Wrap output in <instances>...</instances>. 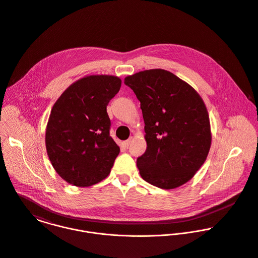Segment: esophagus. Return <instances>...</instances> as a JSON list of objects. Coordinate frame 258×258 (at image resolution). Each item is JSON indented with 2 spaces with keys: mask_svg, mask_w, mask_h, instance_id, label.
Listing matches in <instances>:
<instances>
[{
  "mask_svg": "<svg viewBox=\"0 0 258 258\" xmlns=\"http://www.w3.org/2000/svg\"><path fill=\"white\" fill-rule=\"evenodd\" d=\"M132 139H133V137H130L128 140L123 141V142H122V146L125 147V148H128V146H129V144H130V142L132 141Z\"/></svg>",
  "mask_w": 258,
  "mask_h": 258,
  "instance_id": "esophagus-1",
  "label": "esophagus"
}]
</instances>
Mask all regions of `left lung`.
Listing matches in <instances>:
<instances>
[{
  "label": "left lung",
  "instance_id": "1",
  "mask_svg": "<svg viewBox=\"0 0 258 258\" xmlns=\"http://www.w3.org/2000/svg\"><path fill=\"white\" fill-rule=\"evenodd\" d=\"M124 83L140 101L147 149L137 167L148 183L174 189L188 182L205 162L211 146L206 106L193 87L173 73L151 69Z\"/></svg>",
  "mask_w": 258,
  "mask_h": 258
}]
</instances>
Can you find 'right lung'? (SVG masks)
<instances>
[{
    "label": "right lung",
    "mask_w": 258,
    "mask_h": 258,
    "mask_svg": "<svg viewBox=\"0 0 258 258\" xmlns=\"http://www.w3.org/2000/svg\"><path fill=\"white\" fill-rule=\"evenodd\" d=\"M121 79L91 75L68 87L54 104L46 128V149L56 172L68 183L88 187L111 172L120 152L110 136L107 113Z\"/></svg>",
    "instance_id": "right-lung-1"
}]
</instances>
